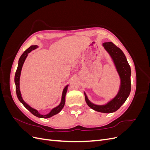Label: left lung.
I'll list each match as a JSON object with an SVG mask.
<instances>
[{"label": "left lung", "instance_id": "1", "mask_svg": "<svg viewBox=\"0 0 150 150\" xmlns=\"http://www.w3.org/2000/svg\"><path fill=\"white\" fill-rule=\"evenodd\" d=\"M103 46L110 55L120 76V85L118 92L111 100L104 104H94L88 98L85 92V100L93 110L104 113L116 111L124 104L131 92V68L126 57L121 50L111 42H104Z\"/></svg>", "mask_w": 150, "mask_h": 150}]
</instances>
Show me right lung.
<instances>
[{
  "mask_svg": "<svg viewBox=\"0 0 150 150\" xmlns=\"http://www.w3.org/2000/svg\"><path fill=\"white\" fill-rule=\"evenodd\" d=\"M38 47V46H37V45H35V46H31L28 49L25 50V51L24 52L23 54H22L21 56L19 58V62H18L17 69L16 72L15 78H14L16 94H17V96L18 99H19V101L22 104H23L24 107L27 109V110H28L32 113V114L34 115L35 116L38 117H40V118H49V117H51L53 116L54 115H57V113L59 112L62 110V109L64 108V104H65V101H66V94L67 93L68 86H69V84L66 85L64 87V88L63 89L61 100V103H59V105L57 106L56 107L52 108L51 111L46 115L40 114L37 110H35V109L32 108L29 105L28 103L24 101L23 98H22V94H21V91H20V77H21V74L22 68V66H23L25 60L26 59L27 57H28V54L30 53L32 51H33V50L37 49Z\"/></svg>",
  "mask_w": 150,
  "mask_h": 150,
  "instance_id": "right-lung-1",
  "label": "right lung"
}]
</instances>
